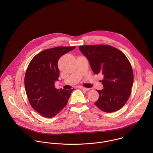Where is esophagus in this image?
Listing matches in <instances>:
<instances>
[{
	"mask_svg": "<svg viewBox=\"0 0 153 153\" xmlns=\"http://www.w3.org/2000/svg\"><path fill=\"white\" fill-rule=\"evenodd\" d=\"M80 88L81 89H82V90H85V91H89L90 89L89 88H84L83 87H81Z\"/></svg>",
	"mask_w": 153,
	"mask_h": 153,
	"instance_id": "34e87169",
	"label": "esophagus"
}]
</instances>
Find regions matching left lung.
<instances>
[{
    "label": "left lung",
    "instance_id": "8db88e82",
    "mask_svg": "<svg viewBox=\"0 0 153 153\" xmlns=\"http://www.w3.org/2000/svg\"><path fill=\"white\" fill-rule=\"evenodd\" d=\"M79 49L88 59L94 73L104 75V89L97 90L100 97L95 105L106 112L121 109L130 95L134 81L132 69L126 56L108 45H84Z\"/></svg>",
    "mask_w": 153,
    "mask_h": 153
}]
</instances>
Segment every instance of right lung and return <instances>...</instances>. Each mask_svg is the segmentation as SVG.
Returning a JSON list of instances; mask_svg holds the SVG:
<instances>
[{"label":"right lung","mask_w":153,"mask_h":153,"mask_svg":"<svg viewBox=\"0 0 153 153\" xmlns=\"http://www.w3.org/2000/svg\"><path fill=\"white\" fill-rule=\"evenodd\" d=\"M75 46H58L44 50L30 61L25 76V87L32 107L42 116L52 118L56 115L68 103L74 89H57L59 59L74 49Z\"/></svg>","instance_id":"add662e5"}]
</instances>
